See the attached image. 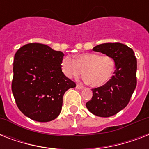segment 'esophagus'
<instances>
[{"mask_svg":"<svg viewBox=\"0 0 149 149\" xmlns=\"http://www.w3.org/2000/svg\"><path fill=\"white\" fill-rule=\"evenodd\" d=\"M77 88L79 89V90H82V89L84 88V86H83L82 84H77Z\"/></svg>","mask_w":149,"mask_h":149,"instance_id":"34e87169","label":"esophagus"}]
</instances>
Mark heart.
<instances>
[{"instance_id": "1", "label": "heart", "mask_w": 149, "mask_h": 149, "mask_svg": "<svg viewBox=\"0 0 149 149\" xmlns=\"http://www.w3.org/2000/svg\"><path fill=\"white\" fill-rule=\"evenodd\" d=\"M62 71L68 78L77 79L84 72V79L91 86L98 87L110 81L115 70V62L109 56L86 52L65 57L61 62Z\"/></svg>"}]
</instances>
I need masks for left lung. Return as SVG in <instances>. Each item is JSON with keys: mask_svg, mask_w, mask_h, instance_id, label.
<instances>
[{"mask_svg": "<svg viewBox=\"0 0 149 149\" xmlns=\"http://www.w3.org/2000/svg\"><path fill=\"white\" fill-rule=\"evenodd\" d=\"M93 50L112 57L115 71L106 84L92 89L93 97L86 106L94 115L108 118L125 108L134 93L137 84V59L131 48L119 42L100 44Z\"/></svg>", "mask_w": 149, "mask_h": 149, "instance_id": "obj_1", "label": "left lung"}]
</instances>
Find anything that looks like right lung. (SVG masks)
Masks as SVG:
<instances>
[{"mask_svg": "<svg viewBox=\"0 0 149 149\" xmlns=\"http://www.w3.org/2000/svg\"><path fill=\"white\" fill-rule=\"evenodd\" d=\"M64 54L40 43L23 45L15 55L11 90L17 107L39 122L56 119L64 93L76 84L61 69Z\"/></svg>", "mask_w": 149, "mask_h": 149, "instance_id": "1", "label": "right lung"}]
</instances>
